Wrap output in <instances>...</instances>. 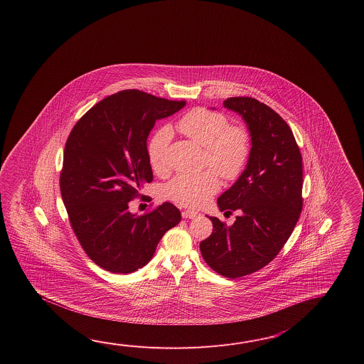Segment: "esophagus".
I'll list each match as a JSON object with an SVG mask.
<instances>
[{
  "instance_id": "34e87169",
  "label": "esophagus",
  "mask_w": 364,
  "mask_h": 364,
  "mask_svg": "<svg viewBox=\"0 0 364 364\" xmlns=\"http://www.w3.org/2000/svg\"><path fill=\"white\" fill-rule=\"evenodd\" d=\"M198 212H195V210H183L182 212V217L183 218H195V217H198Z\"/></svg>"
}]
</instances>
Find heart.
Returning a JSON list of instances; mask_svg holds the SVG:
<instances>
[{
    "label": "heart",
    "instance_id": "heart-1",
    "mask_svg": "<svg viewBox=\"0 0 364 364\" xmlns=\"http://www.w3.org/2000/svg\"><path fill=\"white\" fill-rule=\"evenodd\" d=\"M179 132L205 148L204 165L212 168L200 174H178L164 187L169 200L188 208L205 205L220 190L217 173L226 179L238 178L250 156V136L245 127L229 124V119L220 112L196 108L186 113L177 124ZM171 127L163 126L154 134L148 144V161L157 174L169 171L168 148Z\"/></svg>",
    "mask_w": 364,
    "mask_h": 364
}]
</instances>
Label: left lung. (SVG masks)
I'll use <instances>...</instances> for the list:
<instances>
[{"label":"left lung","instance_id":"1","mask_svg":"<svg viewBox=\"0 0 364 364\" xmlns=\"http://www.w3.org/2000/svg\"><path fill=\"white\" fill-rule=\"evenodd\" d=\"M225 108L247 124V166L217 205L238 210L232 226L209 217L213 232L200 242L203 259L218 274L238 279L262 269L277 256L302 212V155L289 124L252 97H229Z\"/></svg>","mask_w":364,"mask_h":364}]
</instances>
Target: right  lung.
<instances>
[{"instance_id":"obj_1","label":"right lung","mask_w":364,"mask_h":364,"mask_svg":"<svg viewBox=\"0 0 364 364\" xmlns=\"http://www.w3.org/2000/svg\"><path fill=\"white\" fill-rule=\"evenodd\" d=\"M185 105L124 90L97 102L70 132L60 176L62 200L80 246L105 271H138L181 221L179 209L168 201L141 216L132 215L129 201L154 179L147 139L156 121Z\"/></svg>"}]
</instances>
